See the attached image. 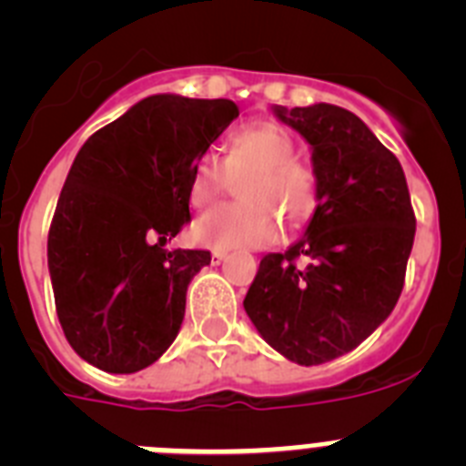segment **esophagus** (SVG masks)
Masks as SVG:
<instances>
[{"label":"esophagus","mask_w":466,"mask_h":466,"mask_svg":"<svg viewBox=\"0 0 466 466\" xmlns=\"http://www.w3.org/2000/svg\"><path fill=\"white\" fill-rule=\"evenodd\" d=\"M226 257H228V252H224V249H214V252H212V263H214V266H219L221 261H226Z\"/></svg>","instance_id":"1"}]
</instances>
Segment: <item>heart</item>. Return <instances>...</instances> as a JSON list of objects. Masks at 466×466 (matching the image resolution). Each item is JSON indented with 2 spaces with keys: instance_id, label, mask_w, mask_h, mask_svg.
Returning a JSON list of instances; mask_svg holds the SVG:
<instances>
[{
  "instance_id": "b5f03b06",
  "label": "heart",
  "mask_w": 466,
  "mask_h": 466,
  "mask_svg": "<svg viewBox=\"0 0 466 466\" xmlns=\"http://www.w3.org/2000/svg\"><path fill=\"white\" fill-rule=\"evenodd\" d=\"M296 156L291 135L278 123L240 127L228 139L226 163L212 151L198 156L188 179V200L205 209L219 203L233 182H241L236 208H219L193 224V238L208 247H266L282 233L306 224L317 205V182Z\"/></svg>"
}]
</instances>
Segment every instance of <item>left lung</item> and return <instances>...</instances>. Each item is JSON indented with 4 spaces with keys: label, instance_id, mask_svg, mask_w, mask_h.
<instances>
[{
    "label": "left lung",
    "instance_id": "8db88e82",
    "mask_svg": "<svg viewBox=\"0 0 466 466\" xmlns=\"http://www.w3.org/2000/svg\"><path fill=\"white\" fill-rule=\"evenodd\" d=\"M273 114L310 144L317 208L287 252L261 258L242 306L270 348L315 366L355 350L394 310L415 214L401 163L352 111L317 102Z\"/></svg>",
    "mask_w": 466,
    "mask_h": 466
}]
</instances>
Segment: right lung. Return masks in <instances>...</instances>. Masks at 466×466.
<instances>
[{
	"label": "right lung",
	"mask_w": 466,
	"mask_h": 466,
	"mask_svg": "<svg viewBox=\"0 0 466 466\" xmlns=\"http://www.w3.org/2000/svg\"><path fill=\"white\" fill-rule=\"evenodd\" d=\"M236 102L149 95L86 139L48 230V273L74 352L106 373L154 364L182 329L205 249H166L191 219L198 156L238 118Z\"/></svg>",
	"instance_id": "obj_1"
}]
</instances>
